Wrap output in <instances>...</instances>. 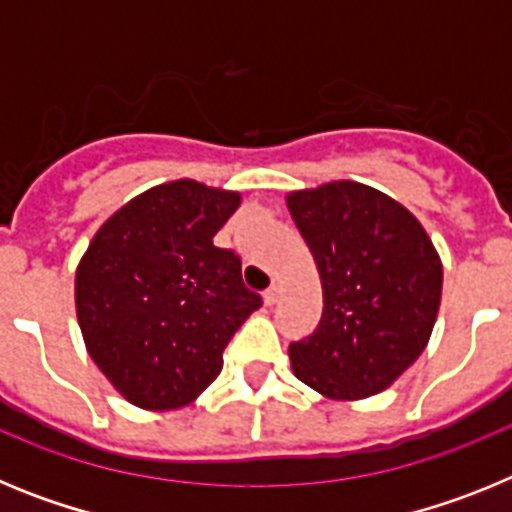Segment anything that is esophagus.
Returning a JSON list of instances; mask_svg holds the SVG:
<instances>
[{
	"instance_id": "1",
	"label": "esophagus",
	"mask_w": 512,
	"mask_h": 512,
	"mask_svg": "<svg viewBox=\"0 0 512 512\" xmlns=\"http://www.w3.org/2000/svg\"><path fill=\"white\" fill-rule=\"evenodd\" d=\"M279 295H282V289H279L277 284H271V287L264 292V302H266V305H269V307H271V305H277Z\"/></svg>"
}]
</instances>
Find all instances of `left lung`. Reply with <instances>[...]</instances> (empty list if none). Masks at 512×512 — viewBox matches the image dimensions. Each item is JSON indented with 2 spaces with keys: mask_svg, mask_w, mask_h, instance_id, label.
Wrapping results in <instances>:
<instances>
[{
  "mask_svg": "<svg viewBox=\"0 0 512 512\" xmlns=\"http://www.w3.org/2000/svg\"><path fill=\"white\" fill-rule=\"evenodd\" d=\"M287 207L323 279V318L289 343L292 372L333 400L387 390L431 338L443 269L400 202L356 182L292 192Z\"/></svg>",
  "mask_w": 512,
  "mask_h": 512,
  "instance_id": "obj_1",
  "label": "left lung"
}]
</instances>
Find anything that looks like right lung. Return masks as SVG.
<instances>
[{"instance_id": "1", "label": "right lung", "mask_w": 512, "mask_h": 512, "mask_svg": "<svg viewBox=\"0 0 512 512\" xmlns=\"http://www.w3.org/2000/svg\"><path fill=\"white\" fill-rule=\"evenodd\" d=\"M238 205L192 179L153 187L97 230L76 269L89 356L138 408H182L207 390L235 330L264 305L238 253L212 243Z\"/></svg>"}]
</instances>
